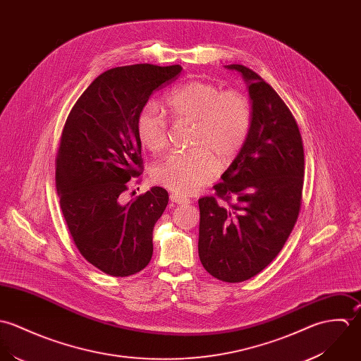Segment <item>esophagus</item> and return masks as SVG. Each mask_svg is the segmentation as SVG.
Here are the masks:
<instances>
[{"mask_svg":"<svg viewBox=\"0 0 361 361\" xmlns=\"http://www.w3.org/2000/svg\"><path fill=\"white\" fill-rule=\"evenodd\" d=\"M170 201L173 204H177V205H187V204H190L188 198H184V197L177 195V194H170Z\"/></svg>","mask_w":361,"mask_h":361,"instance_id":"34e87169","label":"esophagus"}]
</instances>
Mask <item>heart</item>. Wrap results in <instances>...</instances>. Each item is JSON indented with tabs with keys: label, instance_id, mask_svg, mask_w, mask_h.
Here are the masks:
<instances>
[{
	"label": "heart",
	"instance_id": "b5f03b06",
	"mask_svg": "<svg viewBox=\"0 0 361 361\" xmlns=\"http://www.w3.org/2000/svg\"><path fill=\"white\" fill-rule=\"evenodd\" d=\"M166 107L174 120L195 123L192 147L188 153H173L152 170L153 181L173 192L188 195L216 176L217 166H228L247 140L251 127V104L238 92L190 80L167 93ZM137 135L152 153L164 149L167 121L147 106L137 118Z\"/></svg>",
	"mask_w": 361,
	"mask_h": 361
}]
</instances>
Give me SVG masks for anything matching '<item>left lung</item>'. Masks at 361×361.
<instances>
[{"mask_svg":"<svg viewBox=\"0 0 361 361\" xmlns=\"http://www.w3.org/2000/svg\"><path fill=\"white\" fill-rule=\"evenodd\" d=\"M226 68L245 80L252 118L241 150L214 187L215 197L198 201V254L214 278L237 283L276 258L297 221L304 149L297 123L274 87L244 66Z\"/></svg>","mask_w":361,"mask_h":361,"instance_id":"left-lung-1","label":"left lung"}]
</instances>
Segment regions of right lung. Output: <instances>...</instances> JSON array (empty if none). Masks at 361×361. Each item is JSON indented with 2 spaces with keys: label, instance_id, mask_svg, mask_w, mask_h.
Returning a JSON list of instances; mask_svg holds the SVG:
<instances>
[{
  "label": "right lung",
  "instance_id": "1",
  "mask_svg": "<svg viewBox=\"0 0 361 361\" xmlns=\"http://www.w3.org/2000/svg\"><path fill=\"white\" fill-rule=\"evenodd\" d=\"M180 66L135 64L99 75L76 100L56 159V184L73 243L110 276H130L149 264L152 233L169 194L152 187L121 204L142 171L137 118L150 94L181 73Z\"/></svg>",
  "mask_w": 361,
  "mask_h": 361
}]
</instances>
